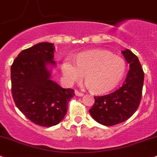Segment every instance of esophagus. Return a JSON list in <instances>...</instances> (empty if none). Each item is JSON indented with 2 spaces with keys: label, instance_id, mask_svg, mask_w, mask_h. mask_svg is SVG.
I'll return each instance as SVG.
<instances>
[{
  "label": "esophagus",
  "instance_id": "obj_1",
  "mask_svg": "<svg viewBox=\"0 0 157 157\" xmlns=\"http://www.w3.org/2000/svg\"><path fill=\"white\" fill-rule=\"evenodd\" d=\"M75 95H77V96H78V97H82L84 95V94L82 93V92L78 91V90H75Z\"/></svg>",
  "mask_w": 157,
  "mask_h": 157
}]
</instances>
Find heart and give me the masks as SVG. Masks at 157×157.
Here are the masks:
<instances>
[{"label":"heart","mask_w":157,"mask_h":157,"mask_svg":"<svg viewBox=\"0 0 157 157\" xmlns=\"http://www.w3.org/2000/svg\"><path fill=\"white\" fill-rule=\"evenodd\" d=\"M125 68L120 56L104 50H93L79 54L75 62L66 58L62 63V73L69 85L81 80L85 75L86 85L91 91L103 94L116 87L123 77Z\"/></svg>","instance_id":"b5f03b06"}]
</instances>
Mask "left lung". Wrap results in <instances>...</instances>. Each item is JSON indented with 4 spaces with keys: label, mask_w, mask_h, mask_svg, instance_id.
Masks as SVG:
<instances>
[{
    "label": "left lung",
    "mask_w": 157,
    "mask_h": 157,
    "mask_svg": "<svg viewBox=\"0 0 157 157\" xmlns=\"http://www.w3.org/2000/svg\"><path fill=\"white\" fill-rule=\"evenodd\" d=\"M129 63L128 72L122 87L113 93L95 96L89 109L90 116L98 123L112 126L128 119L138 108L142 96L144 73L138 58L130 50L122 51Z\"/></svg>",
    "instance_id": "left-lung-1"
}]
</instances>
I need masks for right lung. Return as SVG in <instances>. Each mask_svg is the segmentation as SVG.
<instances>
[{"label": "right lung", "mask_w": 157, "mask_h": 157, "mask_svg": "<svg viewBox=\"0 0 157 157\" xmlns=\"http://www.w3.org/2000/svg\"><path fill=\"white\" fill-rule=\"evenodd\" d=\"M54 44L38 43L23 50L11 66V90L16 106L30 121L43 127L59 124L67 113L74 90L51 79Z\"/></svg>", "instance_id": "right-lung-1"}]
</instances>
